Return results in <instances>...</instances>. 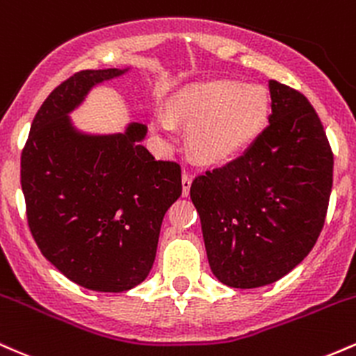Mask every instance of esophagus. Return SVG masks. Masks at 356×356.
I'll list each match as a JSON object with an SVG mask.
<instances>
[{"label": "esophagus", "instance_id": "34e87169", "mask_svg": "<svg viewBox=\"0 0 356 356\" xmlns=\"http://www.w3.org/2000/svg\"><path fill=\"white\" fill-rule=\"evenodd\" d=\"M191 184H192V174L187 169H184L182 170V195L189 194Z\"/></svg>", "mask_w": 356, "mask_h": 356}]
</instances>
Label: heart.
Masks as SVG:
<instances>
[{
	"label": "heart",
	"instance_id": "b5f03b06",
	"mask_svg": "<svg viewBox=\"0 0 356 356\" xmlns=\"http://www.w3.org/2000/svg\"><path fill=\"white\" fill-rule=\"evenodd\" d=\"M169 117L154 122L165 145L177 140L174 122L189 125L191 150L207 164H224L248 149L268 124L271 97L266 87L236 80H209L182 88L167 105Z\"/></svg>",
	"mask_w": 356,
	"mask_h": 356
}]
</instances>
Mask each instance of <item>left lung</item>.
<instances>
[{
	"mask_svg": "<svg viewBox=\"0 0 356 356\" xmlns=\"http://www.w3.org/2000/svg\"><path fill=\"white\" fill-rule=\"evenodd\" d=\"M269 125L236 161L194 179L209 266L231 288L281 280L308 256L325 224L333 152L313 105L269 81Z\"/></svg>",
	"mask_w": 356,
	"mask_h": 356,
	"instance_id": "left-lung-1",
	"label": "left lung"
}]
</instances>
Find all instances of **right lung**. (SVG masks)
<instances>
[{"instance_id": "right-lung-1", "label": "right lung", "mask_w": 356, "mask_h": 356, "mask_svg": "<svg viewBox=\"0 0 356 356\" xmlns=\"http://www.w3.org/2000/svg\"><path fill=\"white\" fill-rule=\"evenodd\" d=\"M125 70H81L43 102L22 152L26 219L42 254L73 283L104 293L140 284L157 251L162 219L182 194L181 165L157 161L147 127L85 136L68 113L88 90Z\"/></svg>"}]
</instances>
